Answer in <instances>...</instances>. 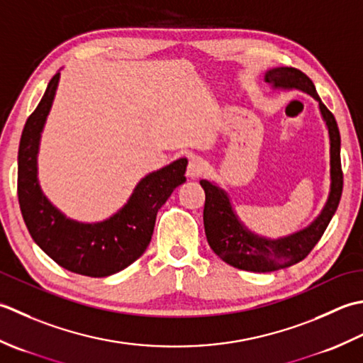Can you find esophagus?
I'll use <instances>...</instances> for the list:
<instances>
[{"label":"esophagus","instance_id":"esophagus-1","mask_svg":"<svg viewBox=\"0 0 363 363\" xmlns=\"http://www.w3.org/2000/svg\"><path fill=\"white\" fill-rule=\"evenodd\" d=\"M205 171V162L202 158L199 157H191L189 162H188V169H186V174L189 179H199Z\"/></svg>","mask_w":363,"mask_h":363}]
</instances>
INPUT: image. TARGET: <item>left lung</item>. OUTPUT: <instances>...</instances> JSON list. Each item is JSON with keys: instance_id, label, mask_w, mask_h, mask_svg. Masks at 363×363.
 I'll list each match as a JSON object with an SVG mask.
<instances>
[{"instance_id": "8db88e82", "label": "left lung", "mask_w": 363, "mask_h": 363, "mask_svg": "<svg viewBox=\"0 0 363 363\" xmlns=\"http://www.w3.org/2000/svg\"><path fill=\"white\" fill-rule=\"evenodd\" d=\"M264 81L274 89H299L318 101L330 139V191L326 205L312 224L284 238L271 240L247 230L236 216L227 192L208 180H201V186L205 191L203 225L210 247L220 260L233 268L252 272L284 269L304 260L328 228L343 191V172L340 161L342 143L337 121L318 97L312 79L294 67H276L266 72Z\"/></svg>"}]
</instances>
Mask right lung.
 Segmentation results:
<instances>
[{"instance_id": "1", "label": "right lung", "mask_w": 363, "mask_h": 363, "mask_svg": "<svg viewBox=\"0 0 363 363\" xmlns=\"http://www.w3.org/2000/svg\"><path fill=\"white\" fill-rule=\"evenodd\" d=\"M59 73L34 113L28 117L18 147V203L25 224L43 252L67 271L89 277H106L127 268L145 252L152 240L157 213L172 191L186 182L188 160L180 158L145 175L128 202L103 223L83 224L65 218L37 182L40 133L53 105Z\"/></svg>"}]
</instances>
